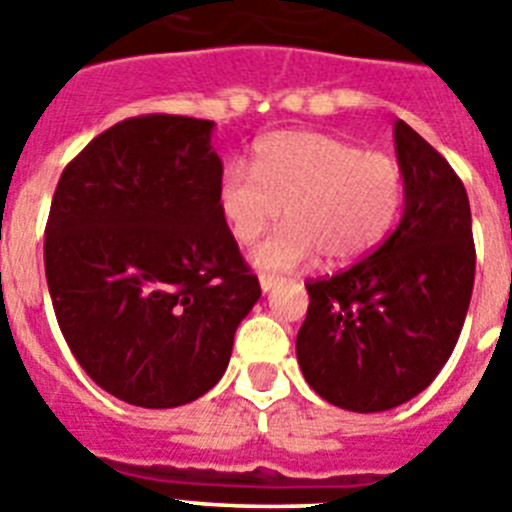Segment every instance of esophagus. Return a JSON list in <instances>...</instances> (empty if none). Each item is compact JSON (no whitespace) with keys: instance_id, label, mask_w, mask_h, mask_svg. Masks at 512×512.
Returning a JSON list of instances; mask_svg holds the SVG:
<instances>
[{"instance_id":"esophagus-1","label":"esophagus","mask_w":512,"mask_h":512,"mask_svg":"<svg viewBox=\"0 0 512 512\" xmlns=\"http://www.w3.org/2000/svg\"><path fill=\"white\" fill-rule=\"evenodd\" d=\"M279 282H282V279L274 277V274H261V277H259V284H261V289H264V292H271V289L277 287Z\"/></svg>"}]
</instances>
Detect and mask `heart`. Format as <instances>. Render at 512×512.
Returning a JSON list of instances; mask_svg holds the SVG:
<instances>
[{"instance_id":"1","label":"heart","mask_w":512,"mask_h":512,"mask_svg":"<svg viewBox=\"0 0 512 512\" xmlns=\"http://www.w3.org/2000/svg\"><path fill=\"white\" fill-rule=\"evenodd\" d=\"M405 176L390 153L361 151L336 135L287 130L253 148V174L233 164L217 184V210L238 243H253L282 215L287 223L251 251L259 269L318 259L346 266L390 235Z\"/></svg>"}]
</instances>
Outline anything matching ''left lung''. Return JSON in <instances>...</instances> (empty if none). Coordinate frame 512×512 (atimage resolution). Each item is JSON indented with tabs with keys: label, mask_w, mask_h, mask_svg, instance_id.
I'll use <instances>...</instances> for the list:
<instances>
[{
	"label": "left lung",
	"mask_w": 512,
	"mask_h": 512,
	"mask_svg": "<svg viewBox=\"0 0 512 512\" xmlns=\"http://www.w3.org/2000/svg\"><path fill=\"white\" fill-rule=\"evenodd\" d=\"M405 210L359 264L307 282L297 361L323 400L382 413L413 400L449 361L474 287L472 210L449 161L395 122Z\"/></svg>",
	"instance_id": "left-lung-1"
}]
</instances>
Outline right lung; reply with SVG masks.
Returning <instances> with one entry per match:
<instances>
[{
	"instance_id": "obj_1",
	"label": "right lung",
	"mask_w": 512,
	"mask_h": 512,
	"mask_svg": "<svg viewBox=\"0 0 512 512\" xmlns=\"http://www.w3.org/2000/svg\"><path fill=\"white\" fill-rule=\"evenodd\" d=\"M215 122L130 117L63 169L45 279L81 369L117 400L179 408L228 369L261 287L217 210Z\"/></svg>"
}]
</instances>
